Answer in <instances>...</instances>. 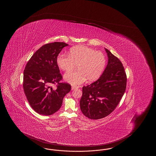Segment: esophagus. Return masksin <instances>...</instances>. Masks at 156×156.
<instances>
[{
	"mask_svg": "<svg viewBox=\"0 0 156 156\" xmlns=\"http://www.w3.org/2000/svg\"><path fill=\"white\" fill-rule=\"evenodd\" d=\"M77 88H78V87H76V86H73L72 87H71V90H73L76 89H77Z\"/></svg>",
	"mask_w": 156,
	"mask_h": 156,
	"instance_id": "esophagus-1",
	"label": "esophagus"
}]
</instances>
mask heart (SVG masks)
Returning <instances> with one entry per match:
<instances>
[{"instance_id":"b5f03b06","label":"heart","mask_w":156,"mask_h":156,"mask_svg":"<svg viewBox=\"0 0 156 156\" xmlns=\"http://www.w3.org/2000/svg\"><path fill=\"white\" fill-rule=\"evenodd\" d=\"M56 62L60 69L69 72L76 65L78 70L66 73L64 79L73 85L85 81L91 82L98 79L105 69L106 58L103 53L89 47L79 45L70 48L69 56L60 54Z\"/></svg>"}]
</instances>
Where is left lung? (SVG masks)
Masks as SVG:
<instances>
[{"mask_svg": "<svg viewBox=\"0 0 156 156\" xmlns=\"http://www.w3.org/2000/svg\"><path fill=\"white\" fill-rule=\"evenodd\" d=\"M106 68L99 79L83 86L80 109L91 119H99L112 113L126 89V75L123 64L109 50Z\"/></svg>", "mask_w": 156, "mask_h": 156, "instance_id": "left-lung-1", "label": "left lung"}]
</instances>
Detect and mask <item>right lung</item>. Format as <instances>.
<instances>
[{
  "mask_svg": "<svg viewBox=\"0 0 156 156\" xmlns=\"http://www.w3.org/2000/svg\"><path fill=\"white\" fill-rule=\"evenodd\" d=\"M64 42L47 43L37 51L27 63L23 73V90L33 109L43 115L56 113L62 106L64 96L71 86L61 83L62 79L56 62ZM57 87H52L53 84Z\"/></svg>",
  "mask_w": 156,
  "mask_h": 156,
  "instance_id": "obj_1",
  "label": "right lung"
}]
</instances>
